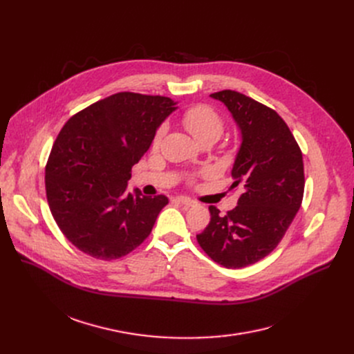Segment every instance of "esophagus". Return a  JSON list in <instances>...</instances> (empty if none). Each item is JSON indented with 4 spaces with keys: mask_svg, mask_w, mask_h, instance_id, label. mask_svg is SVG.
Here are the masks:
<instances>
[{
    "mask_svg": "<svg viewBox=\"0 0 354 354\" xmlns=\"http://www.w3.org/2000/svg\"><path fill=\"white\" fill-rule=\"evenodd\" d=\"M176 201L180 202L182 205H185V207H194L195 205V201H192L191 198H187V196H176Z\"/></svg>",
    "mask_w": 354,
    "mask_h": 354,
    "instance_id": "34e87169",
    "label": "esophagus"
}]
</instances>
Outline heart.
Masks as SVG:
<instances>
[{"instance_id": "heart-1", "label": "heart", "mask_w": 354, "mask_h": 354, "mask_svg": "<svg viewBox=\"0 0 354 354\" xmlns=\"http://www.w3.org/2000/svg\"><path fill=\"white\" fill-rule=\"evenodd\" d=\"M182 122L192 136L199 142L207 139H218L224 132V120L216 111L207 104H196L189 107L182 116ZM166 132V126H160L153 138V146H159Z\"/></svg>"}]
</instances>
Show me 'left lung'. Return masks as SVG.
<instances>
[{
	"label": "left lung",
	"mask_w": 354,
	"mask_h": 354,
	"mask_svg": "<svg viewBox=\"0 0 354 354\" xmlns=\"http://www.w3.org/2000/svg\"><path fill=\"white\" fill-rule=\"evenodd\" d=\"M211 97L224 103L241 130V147L232 167V187L244 192L238 205L211 221L196 235L215 263L243 268L267 257L283 239L301 207L304 163L299 143L275 110L243 93L222 90Z\"/></svg>",
	"instance_id": "left-lung-1"
}]
</instances>
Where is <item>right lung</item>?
I'll return each instance as SVG.
<instances>
[{"instance_id": "add662e5", "label": "right lung", "mask_w": 354, "mask_h": 354, "mask_svg": "<svg viewBox=\"0 0 354 354\" xmlns=\"http://www.w3.org/2000/svg\"><path fill=\"white\" fill-rule=\"evenodd\" d=\"M175 109L169 97L120 91L83 109L60 130L46 165V194L60 231L82 252L118 259L152 232L169 201L127 192V180Z\"/></svg>"}]
</instances>
